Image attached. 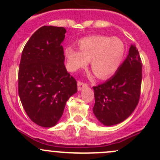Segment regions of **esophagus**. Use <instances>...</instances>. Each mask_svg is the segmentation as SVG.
Here are the masks:
<instances>
[{
  "mask_svg": "<svg viewBox=\"0 0 160 160\" xmlns=\"http://www.w3.org/2000/svg\"><path fill=\"white\" fill-rule=\"evenodd\" d=\"M86 87H87V83H83L81 81L77 82V88H78V90H81L82 89Z\"/></svg>",
  "mask_w": 160,
  "mask_h": 160,
  "instance_id": "1",
  "label": "esophagus"
}]
</instances>
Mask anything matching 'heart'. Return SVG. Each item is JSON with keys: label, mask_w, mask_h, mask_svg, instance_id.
Instances as JSON below:
<instances>
[{"label": "heart", "mask_w": 160, "mask_h": 160, "mask_svg": "<svg viewBox=\"0 0 160 160\" xmlns=\"http://www.w3.org/2000/svg\"><path fill=\"white\" fill-rule=\"evenodd\" d=\"M79 47L80 51L74 47L64 50L68 70L74 72L90 61L91 70L100 79L107 78L117 71L125 53L123 42L117 38L87 37L79 41Z\"/></svg>", "instance_id": "obj_1"}]
</instances>
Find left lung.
I'll return each mask as SVG.
<instances>
[{
	"label": "left lung",
	"mask_w": 160,
	"mask_h": 160,
	"mask_svg": "<svg viewBox=\"0 0 160 160\" xmlns=\"http://www.w3.org/2000/svg\"><path fill=\"white\" fill-rule=\"evenodd\" d=\"M142 63L135 45L116 73L102 84L93 87V113L104 126L124 121L137 107L140 97Z\"/></svg>",
	"instance_id": "8db88e82"
}]
</instances>
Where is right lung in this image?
<instances>
[{
    "instance_id": "add662e5",
    "label": "right lung",
    "mask_w": 160,
    "mask_h": 160,
    "mask_svg": "<svg viewBox=\"0 0 160 160\" xmlns=\"http://www.w3.org/2000/svg\"><path fill=\"white\" fill-rule=\"evenodd\" d=\"M66 29L43 26L27 42L18 71V93L29 118L52 127L62 117L68 99L77 91V80L64 66Z\"/></svg>"
}]
</instances>
